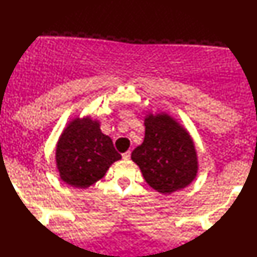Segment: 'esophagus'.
<instances>
[{
	"mask_svg": "<svg viewBox=\"0 0 257 257\" xmlns=\"http://www.w3.org/2000/svg\"><path fill=\"white\" fill-rule=\"evenodd\" d=\"M122 158H123V160H129V159H131V152L123 153Z\"/></svg>",
	"mask_w": 257,
	"mask_h": 257,
	"instance_id": "esophagus-1",
	"label": "esophagus"
}]
</instances>
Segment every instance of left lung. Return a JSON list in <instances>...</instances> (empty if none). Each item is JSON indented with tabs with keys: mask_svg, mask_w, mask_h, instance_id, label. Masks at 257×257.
I'll return each instance as SVG.
<instances>
[{
	"mask_svg": "<svg viewBox=\"0 0 257 257\" xmlns=\"http://www.w3.org/2000/svg\"><path fill=\"white\" fill-rule=\"evenodd\" d=\"M144 142L132 153L146 183L161 194L187 187L198 173V155L192 136L170 113L145 116Z\"/></svg>",
	"mask_w": 257,
	"mask_h": 257,
	"instance_id": "8db88e82",
	"label": "left lung"
}]
</instances>
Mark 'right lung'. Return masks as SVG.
<instances>
[{"instance_id": "right-lung-1", "label": "right lung", "mask_w": 257, "mask_h": 257, "mask_svg": "<svg viewBox=\"0 0 257 257\" xmlns=\"http://www.w3.org/2000/svg\"><path fill=\"white\" fill-rule=\"evenodd\" d=\"M99 123L90 116H77L60 134L56 146V166L65 184L90 187L122 158L113 148L112 140L100 131Z\"/></svg>"}]
</instances>
